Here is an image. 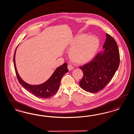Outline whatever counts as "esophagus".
<instances>
[{"instance_id":"obj_1","label":"esophagus","mask_w":134,"mask_h":134,"mask_svg":"<svg viewBox=\"0 0 134 134\" xmlns=\"http://www.w3.org/2000/svg\"><path fill=\"white\" fill-rule=\"evenodd\" d=\"M73 68H74V67L72 65H71V64L68 65V69L69 71H71V70H73Z\"/></svg>"}]
</instances>
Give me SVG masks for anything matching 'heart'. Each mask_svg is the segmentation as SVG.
Listing matches in <instances>:
<instances>
[{
    "label": "heart",
    "mask_w": 134,
    "mask_h": 134,
    "mask_svg": "<svg viewBox=\"0 0 134 134\" xmlns=\"http://www.w3.org/2000/svg\"><path fill=\"white\" fill-rule=\"evenodd\" d=\"M99 45L96 37L82 35L76 37L71 42L73 47L69 52V57L78 64H85L93 57Z\"/></svg>",
    "instance_id": "obj_1"
}]
</instances>
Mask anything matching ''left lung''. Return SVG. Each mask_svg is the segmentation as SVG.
<instances>
[{"label":"left lung","mask_w":134,"mask_h":134,"mask_svg":"<svg viewBox=\"0 0 134 134\" xmlns=\"http://www.w3.org/2000/svg\"><path fill=\"white\" fill-rule=\"evenodd\" d=\"M103 49V53H98L92 61L80 67L83 76L79 83L87 92L96 93L105 88L119 67L120 55L117 43L108 33Z\"/></svg>","instance_id":"8db88e82"}]
</instances>
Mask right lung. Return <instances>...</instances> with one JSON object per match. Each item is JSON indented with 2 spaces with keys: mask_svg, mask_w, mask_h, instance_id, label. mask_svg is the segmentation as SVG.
Returning <instances> with one entry per match:
<instances>
[{
  "mask_svg": "<svg viewBox=\"0 0 134 134\" xmlns=\"http://www.w3.org/2000/svg\"><path fill=\"white\" fill-rule=\"evenodd\" d=\"M16 49L15 50L13 57L14 65L16 74V77L20 85L25 89H26L27 91H29L33 95L37 97L47 99L52 97L56 93L59 87L61 78L65 73L68 72V69L67 68V64L66 63H64L63 65L58 67L51 77L44 83L40 85H30L24 82L20 78L17 72L15 58Z\"/></svg>",
  "mask_w": 134,
  "mask_h": 134,
  "instance_id": "right-lung-1",
  "label": "right lung"
}]
</instances>
